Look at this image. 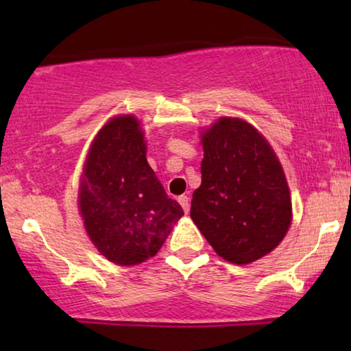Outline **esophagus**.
I'll return each mask as SVG.
<instances>
[{
	"label": "esophagus",
	"mask_w": 351,
	"mask_h": 351,
	"mask_svg": "<svg viewBox=\"0 0 351 351\" xmlns=\"http://www.w3.org/2000/svg\"><path fill=\"white\" fill-rule=\"evenodd\" d=\"M189 196H179V203L182 208H184V213H189L190 210V203H189Z\"/></svg>",
	"instance_id": "esophagus-1"
}]
</instances>
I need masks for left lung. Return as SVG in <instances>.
<instances>
[{"label": "left lung", "mask_w": 351, "mask_h": 351, "mask_svg": "<svg viewBox=\"0 0 351 351\" xmlns=\"http://www.w3.org/2000/svg\"><path fill=\"white\" fill-rule=\"evenodd\" d=\"M203 150L190 209L196 227L232 263L271 252L291 225V196L270 143L243 119L220 118L203 134Z\"/></svg>", "instance_id": "1"}]
</instances>
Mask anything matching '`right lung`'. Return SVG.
Returning <instances> with one entry per match:
<instances>
[{
    "label": "right lung",
    "instance_id": "right-lung-1",
    "mask_svg": "<svg viewBox=\"0 0 351 351\" xmlns=\"http://www.w3.org/2000/svg\"><path fill=\"white\" fill-rule=\"evenodd\" d=\"M141 124L131 114L100 129L90 145L80 189L86 232L118 265H137L160 251L184 215L145 158Z\"/></svg>",
    "mask_w": 351,
    "mask_h": 351
}]
</instances>
